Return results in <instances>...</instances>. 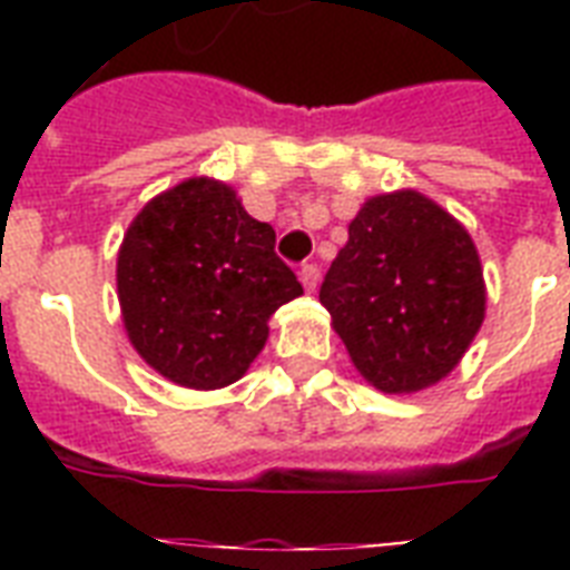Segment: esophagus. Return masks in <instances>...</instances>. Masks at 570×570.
I'll return each mask as SVG.
<instances>
[{
    "instance_id": "obj_1",
    "label": "esophagus",
    "mask_w": 570,
    "mask_h": 570,
    "mask_svg": "<svg viewBox=\"0 0 570 570\" xmlns=\"http://www.w3.org/2000/svg\"><path fill=\"white\" fill-rule=\"evenodd\" d=\"M298 277H302V284L307 293H313L316 289V284H320V266L316 263H304L302 272H298Z\"/></svg>"
}]
</instances>
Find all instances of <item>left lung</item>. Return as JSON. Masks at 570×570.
Segmentation results:
<instances>
[{
	"label": "left lung",
	"mask_w": 570,
	"mask_h": 570,
	"mask_svg": "<svg viewBox=\"0 0 570 570\" xmlns=\"http://www.w3.org/2000/svg\"><path fill=\"white\" fill-rule=\"evenodd\" d=\"M348 357L381 393H416L459 366L485 320L470 233L414 189L370 197L322 281Z\"/></svg>",
	"instance_id": "obj_1"
}]
</instances>
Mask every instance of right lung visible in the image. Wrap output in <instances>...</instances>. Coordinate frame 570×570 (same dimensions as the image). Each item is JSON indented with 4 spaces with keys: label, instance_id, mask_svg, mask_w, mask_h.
I'll return each instance as SVG.
<instances>
[{
    "label": "right lung",
    "instance_id": "1",
    "mask_svg": "<svg viewBox=\"0 0 570 570\" xmlns=\"http://www.w3.org/2000/svg\"><path fill=\"white\" fill-rule=\"evenodd\" d=\"M304 289L230 186L191 177L132 218L118 250L129 343L174 384L218 390L263 352L268 316Z\"/></svg>",
    "mask_w": 570,
    "mask_h": 570
}]
</instances>
